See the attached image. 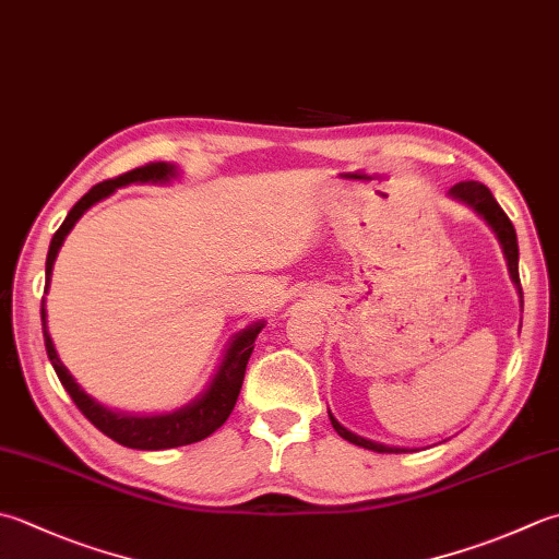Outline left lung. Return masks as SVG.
Returning <instances> with one entry per match:
<instances>
[{"mask_svg": "<svg viewBox=\"0 0 559 559\" xmlns=\"http://www.w3.org/2000/svg\"><path fill=\"white\" fill-rule=\"evenodd\" d=\"M451 193L455 195V199L465 201L467 205H473L475 211L485 217V221L491 225V229H495L499 242H501V249H504V257H507V264H509V273L513 283H516L519 290H521V278H519V242H516V229H513L509 215L501 211V205L495 201V195H491V191L487 189V186L477 183V181H461L455 183ZM332 419V426L336 429V433L342 436V439H346L348 443H356L360 448H368V451H378V453H400L404 451V448H390V445H380V443H373V441H366L360 439V436L346 431L342 424H338L334 417Z\"/></svg>", "mask_w": 559, "mask_h": 559, "instance_id": "1", "label": "left lung"}]
</instances>
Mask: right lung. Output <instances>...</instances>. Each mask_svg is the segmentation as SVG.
<instances>
[{
    "instance_id": "add662e5",
    "label": "right lung",
    "mask_w": 559,
    "mask_h": 559,
    "mask_svg": "<svg viewBox=\"0 0 559 559\" xmlns=\"http://www.w3.org/2000/svg\"><path fill=\"white\" fill-rule=\"evenodd\" d=\"M174 174L177 171H174L171 164L150 162L145 167H138L133 171L120 174L116 179L96 183L90 193H84L82 199L72 205V211L68 213V217H64V223L58 227V233H55L50 239V249L46 259L48 283H50L55 257H58V249L62 247L64 237H68L74 223L84 215L86 207H92L94 203L106 199V195H111L116 189H120V186L169 181ZM40 320H43V338H46L48 358L55 368V373H58L62 382V388L70 392L72 402L80 407V412L96 426L98 431L108 436V439H114L116 443L126 448H138V451H164V448L189 445V443L207 439L213 431L221 429L235 409L239 390H242L247 360L251 352H254V338L261 332V326H264L261 322H257L233 338V344H229V348L225 352L221 368H217L211 385H207V390L199 400L186 404L183 409L162 414V417H126V414L108 412L106 407H102V404H96L90 395H84V390L76 385L74 378L70 376V370L62 366V360L58 358V352H55L52 338L46 326V300L40 302Z\"/></svg>"
}]
</instances>
